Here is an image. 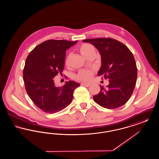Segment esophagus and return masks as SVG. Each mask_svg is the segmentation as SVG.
<instances>
[{
    "instance_id": "34e87169",
    "label": "esophagus",
    "mask_w": 159,
    "mask_h": 159,
    "mask_svg": "<svg viewBox=\"0 0 159 159\" xmlns=\"http://www.w3.org/2000/svg\"><path fill=\"white\" fill-rule=\"evenodd\" d=\"M81 85L82 86H84L88 87V86H89L91 85V84H89V83H81Z\"/></svg>"
}]
</instances>
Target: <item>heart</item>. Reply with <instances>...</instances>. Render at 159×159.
Instances as JSON below:
<instances>
[{"mask_svg":"<svg viewBox=\"0 0 159 159\" xmlns=\"http://www.w3.org/2000/svg\"><path fill=\"white\" fill-rule=\"evenodd\" d=\"M79 51L84 57L88 58L92 54H96V49L93 45L89 43H84L79 48ZM70 58V55H68L65 61L66 66H68ZM93 71L91 70H83L79 72L76 76V79L80 81H89L93 76Z\"/></svg>","mask_w":159,"mask_h":159,"instance_id":"b5f03b06","label":"heart"}]
</instances>
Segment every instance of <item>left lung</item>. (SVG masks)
<instances>
[{
    "label": "left lung",
    "instance_id": "1",
    "mask_svg": "<svg viewBox=\"0 0 159 159\" xmlns=\"http://www.w3.org/2000/svg\"><path fill=\"white\" fill-rule=\"evenodd\" d=\"M101 57V67L98 76L109 79L106 88L101 86L93 100L99 106L115 109L123 106L130 98L137 79V67L134 55L127 46L111 38L88 39Z\"/></svg>",
    "mask_w": 159,
    "mask_h": 159
}]
</instances>
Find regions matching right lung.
Masks as SVG:
<instances>
[{
    "label": "right lung",
    "instance_id": "add662e5",
    "mask_svg": "<svg viewBox=\"0 0 159 159\" xmlns=\"http://www.w3.org/2000/svg\"><path fill=\"white\" fill-rule=\"evenodd\" d=\"M77 41L49 40L35 47L29 54L23 71V80L29 97L43 111L55 113L71 102L73 92L80 84L66 82L57 87L53 78L62 74L66 50Z\"/></svg>",
    "mask_w": 159,
    "mask_h": 159
}]
</instances>
